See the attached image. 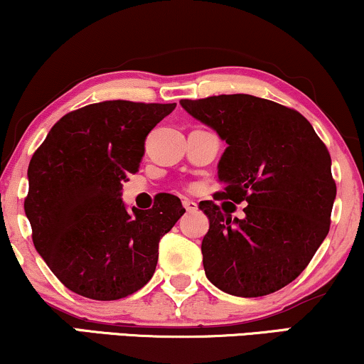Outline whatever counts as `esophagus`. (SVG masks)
<instances>
[{"mask_svg":"<svg viewBox=\"0 0 364 364\" xmlns=\"http://www.w3.org/2000/svg\"><path fill=\"white\" fill-rule=\"evenodd\" d=\"M183 206H185V210L186 211H196L198 210V205L195 203V201L193 200H188V198H185V200H183Z\"/></svg>","mask_w":364,"mask_h":364,"instance_id":"34e87169","label":"esophagus"}]
</instances>
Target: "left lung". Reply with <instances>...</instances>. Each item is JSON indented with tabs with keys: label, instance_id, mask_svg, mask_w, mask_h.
Returning <instances> with one entry per match:
<instances>
[{
	"label": "left lung",
	"instance_id": "obj_1",
	"mask_svg": "<svg viewBox=\"0 0 364 364\" xmlns=\"http://www.w3.org/2000/svg\"><path fill=\"white\" fill-rule=\"evenodd\" d=\"M179 104L228 144L215 200L248 203L233 220L227 203H200L210 220L201 243L206 277L238 297L279 291L329 232L336 183L328 148L301 112L272 100L233 94Z\"/></svg>",
	"mask_w": 364,
	"mask_h": 364
}]
</instances>
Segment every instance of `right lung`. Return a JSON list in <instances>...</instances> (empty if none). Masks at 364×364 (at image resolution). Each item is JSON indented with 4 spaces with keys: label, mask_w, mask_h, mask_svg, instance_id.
Masks as SVG:
<instances>
[{
    "label": "right lung",
    "mask_w": 364,
    "mask_h": 364,
    "mask_svg": "<svg viewBox=\"0 0 364 364\" xmlns=\"http://www.w3.org/2000/svg\"><path fill=\"white\" fill-rule=\"evenodd\" d=\"M176 104L104 100L72 110L31 156L25 213L36 252L79 296L117 301L144 287L159 240L185 213L161 193L151 210L127 211L122 181L139 169L144 141Z\"/></svg>",
    "instance_id": "obj_1"
}]
</instances>
